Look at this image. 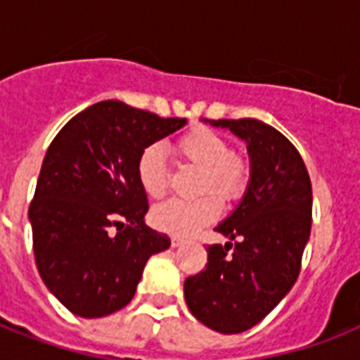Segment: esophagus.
I'll return each instance as SVG.
<instances>
[{
  "label": "esophagus",
  "mask_w": 360,
  "mask_h": 360,
  "mask_svg": "<svg viewBox=\"0 0 360 360\" xmlns=\"http://www.w3.org/2000/svg\"><path fill=\"white\" fill-rule=\"evenodd\" d=\"M183 245H185V239H181V237H172V246H174V248Z\"/></svg>",
  "instance_id": "esophagus-1"
}]
</instances>
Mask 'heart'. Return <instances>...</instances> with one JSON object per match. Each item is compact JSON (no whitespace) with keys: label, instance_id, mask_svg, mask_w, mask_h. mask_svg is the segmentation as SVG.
<instances>
[{"label":"heart","instance_id":"heart-1","mask_svg":"<svg viewBox=\"0 0 360 360\" xmlns=\"http://www.w3.org/2000/svg\"><path fill=\"white\" fill-rule=\"evenodd\" d=\"M175 155L200 168L198 192H207L196 200H168L151 211V222L160 231L175 237L194 236L203 226L219 219L222 211L217 193L226 203H236L250 185L252 166L245 153L231 151L224 136L207 127H194L174 143ZM136 175L147 196L162 198L169 186V168L162 149L147 146L138 157ZM217 191L216 195L212 192Z\"/></svg>","mask_w":360,"mask_h":360}]
</instances>
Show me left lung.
<instances>
[{
  "label": "left lung",
  "instance_id": "obj_1",
  "mask_svg": "<svg viewBox=\"0 0 360 360\" xmlns=\"http://www.w3.org/2000/svg\"><path fill=\"white\" fill-rule=\"evenodd\" d=\"M246 141L252 177L237 209L214 230L230 243L207 246V265L185 280L192 316L222 335L257 325L301 273L312 226V183L295 146L259 120L209 121Z\"/></svg>",
  "mask_w": 360,
  "mask_h": 360
}]
</instances>
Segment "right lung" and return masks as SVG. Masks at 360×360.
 Instances as JSON below:
<instances>
[{
    "label": "right lung",
    "instance_id": "obj_1",
    "mask_svg": "<svg viewBox=\"0 0 360 360\" xmlns=\"http://www.w3.org/2000/svg\"><path fill=\"white\" fill-rule=\"evenodd\" d=\"M185 124L103 101L48 147L30 205L33 252L42 282L76 316L127 307L147 259L169 248V237L143 222L149 203L136 164L147 146Z\"/></svg>",
    "mask_w": 360,
    "mask_h": 360
}]
</instances>
